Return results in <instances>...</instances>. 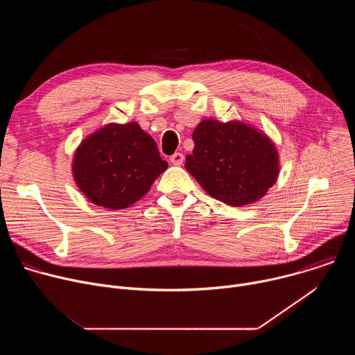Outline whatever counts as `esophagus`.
<instances>
[{"mask_svg": "<svg viewBox=\"0 0 355 355\" xmlns=\"http://www.w3.org/2000/svg\"><path fill=\"white\" fill-rule=\"evenodd\" d=\"M170 162H171L174 166H181L182 162H184V155H182V153H174V155L170 157Z\"/></svg>", "mask_w": 355, "mask_h": 355, "instance_id": "34e87169", "label": "esophagus"}]
</instances>
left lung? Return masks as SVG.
<instances>
[{
  "label": "left lung",
  "mask_w": 355,
  "mask_h": 355,
  "mask_svg": "<svg viewBox=\"0 0 355 355\" xmlns=\"http://www.w3.org/2000/svg\"><path fill=\"white\" fill-rule=\"evenodd\" d=\"M185 168L212 198L232 207L254 204L277 182L279 156L272 140L240 121L204 119Z\"/></svg>",
  "instance_id": "obj_1"
}]
</instances>
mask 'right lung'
<instances>
[{
    "label": "right lung",
    "mask_w": 355,
    "mask_h": 355,
    "mask_svg": "<svg viewBox=\"0 0 355 355\" xmlns=\"http://www.w3.org/2000/svg\"><path fill=\"white\" fill-rule=\"evenodd\" d=\"M167 167L155 139L139 123H108L77 147L73 177L94 205L115 211L144 196Z\"/></svg>",
    "instance_id": "obj_1"
}]
</instances>
